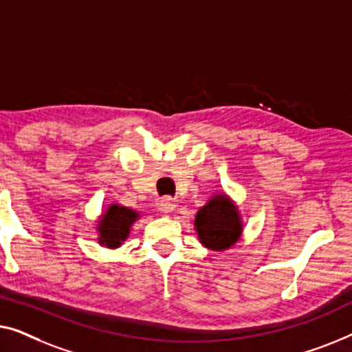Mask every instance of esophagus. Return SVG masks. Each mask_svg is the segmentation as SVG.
<instances>
[{"label":"esophagus","instance_id":"esophagus-1","mask_svg":"<svg viewBox=\"0 0 352 352\" xmlns=\"http://www.w3.org/2000/svg\"><path fill=\"white\" fill-rule=\"evenodd\" d=\"M156 204H157V209L161 212H164V214H170V212L175 210L177 201L172 199L170 196H164V197H160Z\"/></svg>","mask_w":352,"mask_h":352}]
</instances>
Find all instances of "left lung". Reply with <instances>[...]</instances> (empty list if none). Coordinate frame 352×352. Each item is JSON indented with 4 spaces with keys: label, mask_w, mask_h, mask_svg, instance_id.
Returning a JSON list of instances; mask_svg holds the SVG:
<instances>
[{
    "label": "left lung",
    "mask_w": 352,
    "mask_h": 352,
    "mask_svg": "<svg viewBox=\"0 0 352 352\" xmlns=\"http://www.w3.org/2000/svg\"><path fill=\"white\" fill-rule=\"evenodd\" d=\"M195 230L202 245L221 252L228 250L239 241L244 226L234 201L223 192H217L204 207L197 210Z\"/></svg>",
    "instance_id": "1"
}]
</instances>
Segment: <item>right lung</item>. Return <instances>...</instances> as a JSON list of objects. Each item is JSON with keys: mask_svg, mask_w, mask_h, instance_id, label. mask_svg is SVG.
<instances>
[{"mask_svg": "<svg viewBox=\"0 0 352 352\" xmlns=\"http://www.w3.org/2000/svg\"><path fill=\"white\" fill-rule=\"evenodd\" d=\"M140 219L131 207L110 204L97 221L98 244L107 249H118L127 239L132 225Z\"/></svg>", "mask_w": 352, "mask_h": 352, "instance_id": "right-lung-1", "label": "right lung"}]
</instances>
